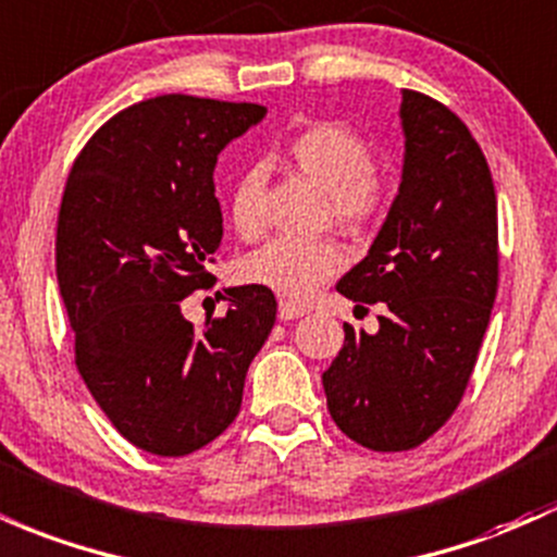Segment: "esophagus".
<instances>
[{"label": "esophagus", "instance_id": "esophagus-1", "mask_svg": "<svg viewBox=\"0 0 557 557\" xmlns=\"http://www.w3.org/2000/svg\"><path fill=\"white\" fill-rule=\"evenodd\" d=\"M277 314H280V320H298V317L307 314V309L298 307V304H293V301H285V298H280Z\"/></svg>", "mask_w": 557, "mask_h": 557}]
</instances>
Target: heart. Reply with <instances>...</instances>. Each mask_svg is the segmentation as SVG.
Wrapping results in <instances>:
<instances>
[{
	"mask_svg": "<svg viewBox=\"0 0 557 557\" xmlns=\"http://www.w3.org/2000/svg\"><path fill=\"white\" fill-rule=\"evenodd\" d=\"M288 161L327 193L335 224L362 232L386 213L388 187L372 171L370 145L341 124H314L298 132L285 148ZM264 171L250 166L230 189V219L240 235H253L261 222ZM346 256L333 240H293L272 237L243 259L240 272L248 283L280 296L307 298L341 272Z\"/></svg>",
	"mask_w": 557,
	"mask_h": 557,
	"instance_id": "1",
	"label": "heart"
}]
</instances>
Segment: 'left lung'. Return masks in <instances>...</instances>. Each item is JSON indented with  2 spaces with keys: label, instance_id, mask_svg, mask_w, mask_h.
<instances>
[{
  "label": "left lung",
  "instance_id": "left-lung-1",
  "mask_svg": "<svg viewBox=\"0 0 557 557\" xmlns=\"http://www.w3.org/2000/svg\"><path fill=\"white\" fill-rule=\"evenodd\" d=\"M405 161L386 222L335 290L386 307L377 333L344 325L322 372L330 418L362 447L423 444L460 405L497 296V195L468 126L401 91Z\"/></svg>",
  "mask_w": 557,
  "mask_h": 557
}]
</instances>
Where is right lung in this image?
I'll return each instance as SVG.
<instances>
[{
	"label": "right lung",
	"mask_w": 557,
	"mask_h": 557,
	"mask_svg": "<svg viewBox=\"0 0 557 557\" xmlns=\"http://www.w3.org/2000/svg\"><path fill=\"white\" fill-rule=\"evenodd\" d=\"M267 108L163 95L115 113L73 163L58 216V285L76 364L134 447L182 457L237 418L248 364L277 314L261 285L224 288L230 309L195 330L182 301L213 277L222 246L219 152Z\"/></svg>",
	"instance_id": "add662e5"
}]
</instances>
